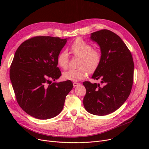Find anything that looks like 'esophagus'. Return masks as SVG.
I'll return each mask as SVG.
<instances>
[{
	"mask_svg": "<svg viewBox=\"0 0 149 149\" xmlns=\"http://www.w3.org/2000/svg\"><path fill=\"white\" fill-rule=\"evenodd\" d=\"M80 85V83H77V82H74L73 83V86L74 87H76V86H78Z\"/></svg>",
	"mask_w": 149,
	"mask_h": 149,
	"instance_id": "esophagus-1",
	"label": "esophagus"
}]
</instances>
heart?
Returning a JSON list of instances; mask_svg holds the SVG:
<instances>
[{
    "label": "heart",
    "instance_id": "heart-1",
    "mask_svg": "<svg viewBox=\"0 0 149 149\" xmlns=\"http://www.w3.org/2000/svg\"><path fill=\"white\" fill-rule=\"evenodd\" d=\"M70 51L74 56L80 57L77 69H69L63 72V77L67 80L79 81L85 79L87 75V70L89 73L94 72L98 68L101 55L97 49H93L92 46L85 42L81 38H77L70 47ZM58 65L62 69H66L68 67L69 56L66 51L60 52L57 57Z\"/></svg>",
    "mask_w": 149,
    "mask_h": 149
}]
</instances>
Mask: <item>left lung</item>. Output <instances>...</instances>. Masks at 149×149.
I'll return each mask as SVG.
<instances>
[{"instance_id":"obj_1","label":"left lung","mask_w":149,"mask_h":149,"mask_svg":"<svg viewBox=\"0 0 149 149\" xmlns=\"http://www.w3.org/2000/svg\"><path fill=\"white\" fill-rule=\"evenodd\" d=\"M100 46L101 63L92 79L101 84L84 81L83 105L89 113L103 116L119 109L129 97L134 80V63L129 49L115 33L107 29L91 34Z\"/></svg>"}]
</instances>
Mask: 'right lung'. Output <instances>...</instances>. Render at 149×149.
I'll use <instances>...</instances> for the list:
<instances>
[{
    "label": "right lung",
    "instance_id": "1",
    "mask_svg": "<svg viewBox=\"0 0 149 149\" xmlns=\"http://www.w3.org/2000/svg\"><path fill=\"white\" fill-rule=\"evenodd\" d=\"M66 42L67 38L37 36L23 42L15 52L10 70L13 88L20 107L34 118L58 115L73 88L70 80L55 81L61 75L57 57Z\"/></svg>",
    "mask_w": 149,
    "mask_h": 149
}]
</instances>
